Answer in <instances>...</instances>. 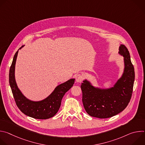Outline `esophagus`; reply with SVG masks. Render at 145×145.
Listing matches in <instances>:
<instances>
[{"label": "esophagus", "instance_id": "obj_1", "mask_svg": "<svg viewBox=\"0 0 145 145\" xmlns=\"http://www.w3.org/2000/svg\"><path fill=\"white\" fill-rule=\"evenodd\" d=\"M83 76L81 74H78L76 76V80L77 82H81L82 81V80H83Z\"/></svg>", "mask_w": 145, "mask_h": 145}]
</instances>
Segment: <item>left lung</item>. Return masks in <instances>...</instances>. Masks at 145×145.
<instances>
[{
    "instance_id": "1",
    "label": "left lung",
    "mask_w": 145,
    "mask_h": 145,
    "mask_svg": "<svg viewBox=\"0 0 145 145\" xmlns=\"http://www.w3.org/2000/svg\"><path fill=\"white\" fill-rule=\"evenodd\" d=\"M119 53L124 57L125 69L113 87L105 89L95 88L87 80L81 83L82 103L91 116L101 119L112 117L125 110L130 101L135 80L134 68L126 46L120 45Z\"/></svg>"
}]
</instances>
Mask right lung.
I'll return each instance as SVG.
<instances>
[{
    "label": "right lung",
    "mask_w": 145,
    "mask_h": 145,
    "mask_svg": "<svg viewBox=\"0 0 145 145\" xmlns=\"http://www.w3.org/2000/svg\"><path fill=\"white\" fill-rule=\"evenodd\" d=\"M18 50L14 56L9 72V83L17 107L24 114L35 119H46L54 116L61 106L62 99L72 87L75 79H70L58 86L54 91L43 100L34 101L29 100L19 89L15 79V66Z\"/></svg>",
    "instance_id": "obj_1"
}]
</instances>
